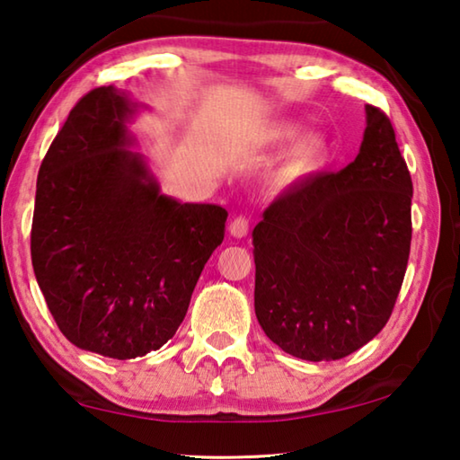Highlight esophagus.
I'll return each instance as SVG.
<instances>
[{"instance_id":"esophagus-1","label":"esophagus","mask_w":460,"mask_h":460,"mask_svg":"<svg viewBox=\"0 0 460 460\" xmlns=\"http://www.w3.org/2000/svg\"><path fill=\"white\" fill-rule=\"evenodd\" d=\"M247 231H249V221L245 219V217H235V219H233L229 225L231 237H235V239H243L247 235Z\"/></svg>"}]
</instances>
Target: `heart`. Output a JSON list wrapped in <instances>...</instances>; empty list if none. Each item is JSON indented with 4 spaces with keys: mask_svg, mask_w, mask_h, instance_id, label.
Here are the masks:
<instances>
[{
    "mask_svg": "<svg viewBox=\"0 0 460 460\" xmlns=\"http://www.w3.org/2000/svg\"><path fill=\"white\" fill-rule=\"evenodd\" d=\"M300 134L298 123L290 121H278L271 123L268 128H261L253 131L252 144L253 146H279L284 142H290ZM329 160V142L318 131H306L290 146V150L279 162L276 170V181L279 184H294L305 181V178L318 172Z\"/></svg>",
    "mask_w": 460,
    "mask_h": 460,
    "instance_id": "obj_1",
    "label": "heart"
}]
</instances>
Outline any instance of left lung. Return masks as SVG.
Segmentation results:
<instances>
[{"label": "left lung", "instance_id": "8db88e82", "mask_svg": "<svg viewBox=\"0 0 460 460\" xmlns=\"http://www.w3.org/2000/svg\"><path fill=\"white\" fill-rule=\"evenodd\" d=\"M357 158L296 182L255 225V316L270 341L306 361H334L392 314L411 241V178L392 121L365 105Z\"/></svg>", "mask_w": 460, "mask_h": 460}]
</instances>
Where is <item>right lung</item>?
I'll list each match as a JSON object with an SVG mask.
<instances>
[{
	"instance_id": "obj_1",
	"label": "right lung",
	"mask_w": 460,
	"mask_h": 460,
	"mask_svg": "<svg viewBox=\"0 0 460 460\" xmlns=\"http://www.w3.org/2000/svg\"><path fill=\"white\" fill-rule=\"evenodd\" d=\"M131 93H87L44 155L32 266L60 332L83 351L136 359L184 321L227 211L162 192L131 131Z\"/></svg>"
}]
</instances>
